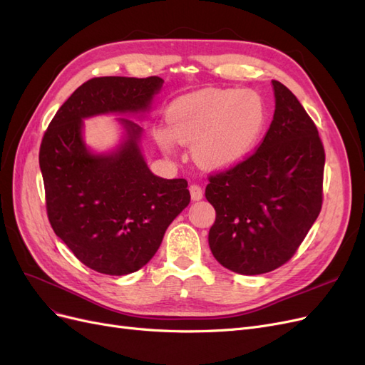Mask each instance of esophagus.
<instances>
[{"instance_id":"obj_1","label":"esophagus","mask_w":365,"mask_h":365,"mask_svg":"<svg viewBox=\"0 0 365 365\" xmlns=\"http://www.w3.org/2000/svg\"><path fill=\"white\" fill-rule=\"evenodd\" d=\"M189 190H190V195H192V200L193 201H200V200H202V197H204V192H202V189L197 184H192L189 187Z\"/></svg>"}]
</instances>
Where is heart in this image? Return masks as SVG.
<instances>
[{"instance_id": "b5f03b06", "label": "heart", "mask_w": 365, "mask_h": 365, "mask_svg": "<svg viewBox=\"0 0 365 365\" xmlns=\"http://www.w3.org/2000/svg\"><path fill=\"white\" fill-rule=\"evenodd\" d=\"M263 97L252 90H207L178 98L168 109L169 128H157L155 138L165 152L175 140L192 145L202 168L224 170L244 161L257 146L267 126Z\"/></svg>"}]
</instances>
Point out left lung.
Here are the masks:
<instances>
[{
    "label": "left lung",
    "instance_id": "1",
    "mask_svg": "<svg viewBox=\"0 0 365 365\" xmlns=\"http://www.w3.org/2000/svg\"><path fill=\"white\" fill-rule=\"evenodd\" d=\"M272 90L275 111L259 149L212 176L205 189L216 210L210 250L222 267L244 275L288 262L323 202L324 149L317 126L283 83L272 81Z\"/></svg>",
    "mask_w": 365,
    "mask_h": 365
}]
</instances>
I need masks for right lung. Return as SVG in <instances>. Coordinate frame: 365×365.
<instances>
[{
  "instance_id": "right-lung-1",
  "label": "right lung",
  "mask_w": 365,
  "mask_h": 365,
  "mask_svg": "<svg viewBox=\"0 0 365 365\" xmlns=\"http://www.w3.org/2000/svg\"><path fill=\"white\" fill-rule=\"evenodd\" d=\"M161 77L106 76L68 97L41 143L39 168L54 233L88 268L108 275L135 272L153 257L165 230L190 202L185 180L153 175L141 152L143 128L117 117L118 145L94 152L83 120L150 113Z\"/></svg>"
}]
</instances>
